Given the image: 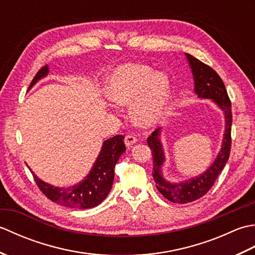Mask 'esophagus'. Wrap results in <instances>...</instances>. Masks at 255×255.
Segmentation results:
<instances>
[{
	"instance_id": "1",
	"label": "esophagus",
	"mask_w": 255,
	"mask_h": 255,
	"mask_svg": "<svg viewBox=\"0 0 255 255\" xmlns=\"http://www.w3.org/2000/svg\"><path fill=\"white\" fill-rule=\"evenodd\" d=\"M136 142H137V138L134 134H131V133L126 134V137H125V143H126L127 147H131V145Z\"/></svg>"
}]
</instances>
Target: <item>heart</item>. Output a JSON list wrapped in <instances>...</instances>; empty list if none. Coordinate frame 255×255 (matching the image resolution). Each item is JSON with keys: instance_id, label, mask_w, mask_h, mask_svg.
Here are the masks:
<instances>
[{"instance_id": "heart-1", "label": "heart", "mask_w": 255, "mask_h": 255, "mask_svg": "<svg viewBox=\"0 0 255 255\" xmlns=\"http://www.w3.org/2000/svg\"><path fill=\"white\" fill-rule=\"evenodd\" d=\"M106 91L117 105L134 104V119L142 126H150L163 115L170 82L164 74L154 73L147 66L127 63L114 70L108 78Z\"/></svg>"}]
</instances>
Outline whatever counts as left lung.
<instances>
[{"label": "left lung", "mask_w": 255, "mask_h": 255, "mask_svg": "<svg viewBox=\"0 0 255 255\" xmlns=\"http://www.w3.org/2000/svg\"><path fill=\"white\" fill-rule=\"evenodd\" d=\"M186 57L193 72L195 93L200 99L213 100L224 111L226 118V130L219 154L209 169L196 177L176 184L167 182L162 176L161 166L163 164L165 158L159 137L161 128L156 129L151 133L150 137H148V145L152 150V176L155 182V186L167 200L177 204H187L194 202V200L203 197L213 187L216 178L224 170L227 161L229 159L231 148V102L223 80H221L218 73L207 64L199 61L198 59L191 56L189 53H186Z\"/></svg>", "instance_id": "1"}]
</instances>
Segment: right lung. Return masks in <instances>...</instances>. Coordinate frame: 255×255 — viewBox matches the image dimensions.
Masks as SVG:
<instances>
[{"label":"right lung","mask_w":255,"mask_h":255,"mask_svg":"<svg viewBox=\"0 0 255 255\" xmlns=\"http://www.w3.org/2000/svg\"><path fill=\"white\" fill-rule=\"evenodd\" d=\"M48 72H49L48 67H42L32 79L28 90L34 86L38 80L46 77ZM124 138L125 137L122 134H118V136L105 140L101 152L88 176L74 186H52L50 184L41 181L34 174V172L30 171L38 188L53 203L66 206V207L88 209L100 205L111 191L114 176H115L114 169H115L119 156L126 151Z\"/></svg>","instance_id":"1"}]
</instances>
